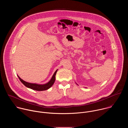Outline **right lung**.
Instances as JSON below:
<instances>
[{
	"instance_id": "1",
	"label": "right lung",
	"mask_w": 128,
	"mask_h": 128,
	"mask_svg": "<svg viewBox=\"0 0 128 128\" xmlns=\"http://www.w3.org/2000/svg\"><path fill=\"white\" fill-rule=\"evenodd\" d=\"M58 71V69L56 70L52 78L50 80L45 84H33L28 82H25L22 79H21L19 76H18V78H19V80L26 87L30 88L31 89H32L33 90H38V91H42V90H45L48 88H50L52 84H54V81H55V76L56 74V73Z\"/></svg>"
}]
</instances>
